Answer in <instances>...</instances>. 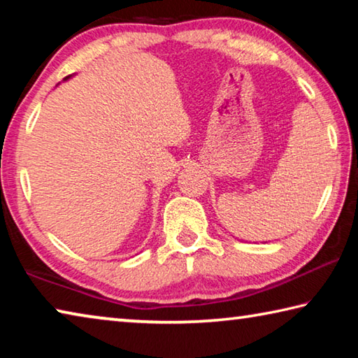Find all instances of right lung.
I'll return each instance as SVG.
<instances>
[{
	"label": "right lung",
	"instance_id": "add662e5",
	"mask_svg": "<svg viewBox=\"0 0 358 358\" xmlns=\"http://www.w3.org/2000/svg\"><path fill=\"white\" fill-rule=\"evenodd\" d=\"M71 77H72V76H68V77H66V78H64V80H68V78H71Z\"/></svg>",
	"mask_w": 358,
	"mask_h": 358
}]
</instances>
